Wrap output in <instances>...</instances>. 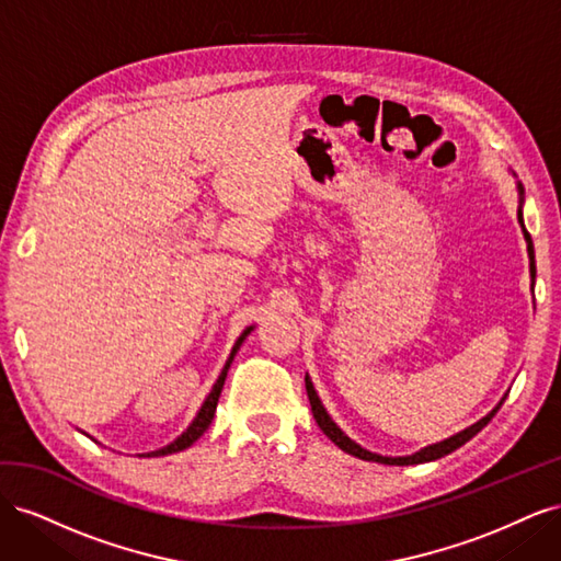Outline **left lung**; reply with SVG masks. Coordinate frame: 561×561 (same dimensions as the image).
<instances>
[{
	"mask_svg": "<svg viewBox=\"0 0 561 561\" xmlns=\"http://www.w3.org/2000/svg\"><path fill=\"white\" fill-rule=\"evenodd\" d=\"M517 192H519V210H517V219H519L522 231H524L526 250H529V268H531V287H534V280H536V260H534V243H531V236H529V231L524 229V219H522V206H524V190H522V184H517ZM307 393H309V402H311V412H313L316 423L320 426V431L325 433L339 449L346 451V454H351V456H358V458H363V461H375V463H386V466H414V463H426V461H435V458H443V456L451 454L454 449H458L461 445H466L470 437L478 435V433L486 426V423H489L491 419H494V414L501 410L503 400L507 398V396H505V398H503V400L494 407V410H491L484 419H480L478 423H472L470 428H466V431H461V433H456V435H451V437L443 439V443L431 445V447H423L421 451H416V454H412V456H381V454H375V451H367V449H363L358 443H353V439H351L342 428L336 426V423L332 421V416L328 414L325 407H322V402H320V398H318V393H316L313 381L309 379V375H307Z\"/></svg>",
	"mask_w": 561,
	"mask_h": 561,
	"instance_id": "obj_1",
	"label": "left lung"
}]
</instances>
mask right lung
Returning <instances> with one entry per match:
<instances>
[{"label": "right lung", "instance_id": "1", "mask_svg": "<svg viewBox=\"0 0 561 561\" xmlns=\"http://www.w3.org/2000/svg\"><path fill=\"white\" fill-rule=\"evenodd\" d=\"M250 330L252 328H248V330H243V334L236 339V344H233V348H231V355H229V360H227V365L222 367V371H219V377H217V381H215V386H213V390L208 393V398H206V402L201 404V410H198V414L194 416V421L190 423V428H186L178 439H173L171 445H165V447H161V449H157V451H149V454H142V456H168V454H175V451H182V449H186V447H192L196 439L208 431V426L213 423V416H215V410H217V400H219V393H222V388H225V379H227V371H229V367H231V363H233V355L239 353V348H241V344L245 342V336L250 334Z\"/></svg>", "mask_w": 561, "mask_h": 561}]
</instances>
